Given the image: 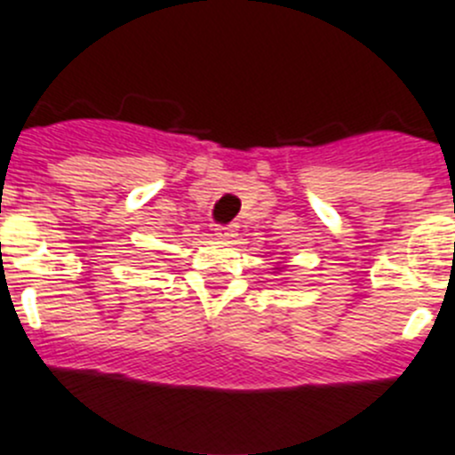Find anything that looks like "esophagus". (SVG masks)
Wrapping results in <instances>:
<instances>
[{"instance_id": "obj_1", "label": "esophagus", "mask_w": 455, "mask_h": 455, "mask_svg": "<svg viewBox=\"0 0 455 455\" xmlns=\"http://www.w3.org/2000/svg\"><path fill=\"white\" fill-rule=\"evenodd\" d=\"M233 235H235V227H233V224L215 228V237H218V240H231Z\"/></svg>"}]
</instances>
